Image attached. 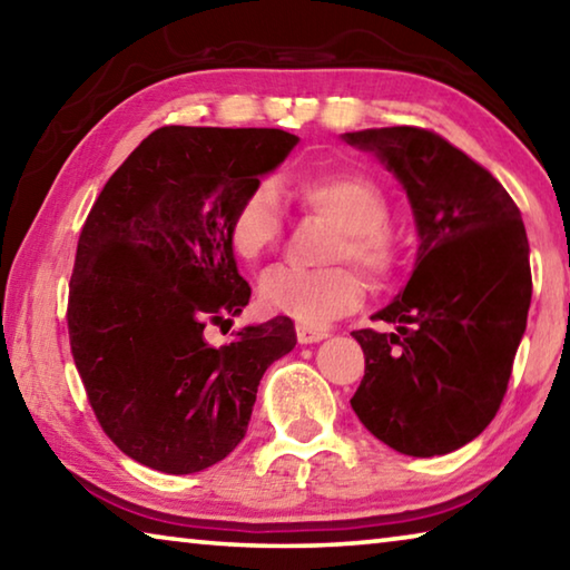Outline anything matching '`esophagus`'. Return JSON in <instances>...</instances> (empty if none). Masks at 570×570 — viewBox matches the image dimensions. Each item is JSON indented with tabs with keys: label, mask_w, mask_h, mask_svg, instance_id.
I'll use <instances>...</instances> for the list:
<instances>
[{
	"label": "esophagus",
	"mask_w": 570,
	"mask_h": 570,
	"mask_svg": "<svg viewBox=\"0 0 570 570\" xmlns=\"http://www.w3.org/2000/svg\"><path fill=\"white\" fill-rule=\"evenodd\" d=\"M324 336H326V330H316V326H306V324H298V326H296V340H298V344L322 342Z\"/></svg>",
	"instance_id": "34e87169"
}]
</instances>
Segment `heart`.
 I'll return each instance as SVG.
<instances>
[{
	"label": "heart",
	"instance_id": "b5f03b06",
	"mask_svg": "<svg viewBox=\"0 0 570 570\" xmlns=\"http://www.w3.org/2000/svg\"><path fill=\"white\" fill-rule=\"evenodd\" d=\"M282 190L304 216L334 228L314 272L278 266L258 286V304L268 314H284L306 326H324L354 312L364 298L356 265L372 286L390 282L400 266V250L390 230L387 193L360 170H324L284 176ZM274 180H254L230 204L226 238L236 258L256 264L284 238V206ZM351 266L346 267L345 264Z\"/></svg>",
	"mask_w": 570,
	"mask_h": 570
}]
</instances>
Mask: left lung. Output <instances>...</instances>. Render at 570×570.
<instances>
[{"instance_id":"8db88e82","label":"left lung","mask_w":570,"mask_h":570,"mask_svg":"<svg viewBox=\"0 0 570 570\" xmlns=\"http://www.w3.org/2000/svg\"><path fill=\"white\" fill-rule=\"evenodd\" d=\"M344 140L387 163L420 234L407 286L372 316L394 332H352L364 352L352 410L402 455H445L505 397L533 292L523 218L493 173L438 132L397 125Z\"/></svg>"}]
</instances>
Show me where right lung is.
Masks as SVG:
<instances>
[{"label": "right lung", "mask_w": 570, "mask_h": 570, "mask_svg": "<svg viewBox=\"0 0 570 570\" xmlns=\"http://www.w3.org/2000/svg\"><path fill=\"white\" fill-rule=\"evenodd\" d=\"M298 138L278 128L150 132L105 183L77 240L67 330L100 428L140 465L188 475L244 440L264 372L294 350L288 316L244 326L248 304L226 238L234 200Z\"/></svg>", "instance_id": "add662e5"}]
</instances>
